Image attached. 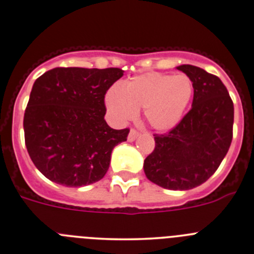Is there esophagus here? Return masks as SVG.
<instances>
[{"label": "esophagus", "instance_id": "esophagus-1", "mask_svg": "<svg viewBox=\"0 0 254 254\" xmlns=\"http://www.w3.org/2000/svg\"><path fill=\"white\" fill-rule=\"evenodd\" d=\"M139 136V132L138 130H135V129H130L129 130V134H128V141H134L136 138H138Z\"/></svg>", "mask_w": 254, "mask_h": 254}]
</instances>
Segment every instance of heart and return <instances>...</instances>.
Instances as JSON below:
<instances>
[{
	"label": "heart",
	"mask_w": 254,
	"mask_h": 254,
	"mask_svg": "<svg viewBox=\"0 0 254 254\" xmlns=\"http://www.w3.org/2000/svg\"><path fill=\"white\" fill-rule=\"evenodd\" d=\"M194 84L185 74L149 72L134 76L122 87L113 86L105 104L118 122L134 119L139 109L146 124L157 130H169L181 121L190 103Z\"/></svg>",
	"instance_id": "heart-1"
}]
</instances>
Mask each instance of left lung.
Wrapping results in <instances>:
<instances>
[{
  "label": "left lung",
  "instance_id": "left-lung-1",
  "mask_svg": "<svg viewBox=\"0 0 254 254\" xmlns=\"http://www.w3.org/2000/svg\"><path fill=\"white\" fill-rule=\"evenodd\" d=\"M176 68L194 84L192 108L172 130L153 134L155 150L145 158L144 172L163 189L186 190L204 184L226 157L234 104L218 76L192 64Z\"/></svg>",
  "mask_w": 254,
  "mask_h": 254
}]
</instances>
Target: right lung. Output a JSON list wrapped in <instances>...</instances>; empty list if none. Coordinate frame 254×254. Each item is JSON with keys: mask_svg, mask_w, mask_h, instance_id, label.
<instances>
[{"mask_svg": "<svg viewBox=\"0 0 254 254\" xmlns=\"http://www.w3.org/2000/svg\"><path fill=\"white\" fill-rule=\"evenodd\" d=\"M122 75L120 68L59 67L35 81L24 115L25 144L45 178L65 187L103 179L113 149L129 133L104 120L105 93Z\"/></svg>", "mask_w": 254, "mask_h": 254, "instance_id": "1", "label": "right lung"}]
</instances>
